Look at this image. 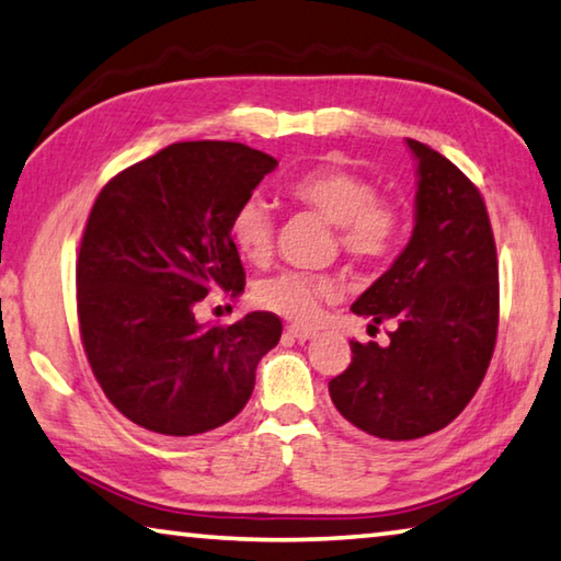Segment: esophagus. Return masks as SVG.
<instances>
[{"mask_svg": "<svg viewBox=\"0 0 561 561\" xmlns=\"http://www.w3.org/2000/svg\"><path fill=\"white\" fill-rule=\"evenodd\" d=\"M287 334H289L291 339H297V341H309V339L317 336V331H311V329H307V327H289Z\"/></svg>", "mask_w": 561, "mask_h": 561, "instance_id": "1", "label": "esophagus"}]
</instances>
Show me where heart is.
Here are the masks:
<instances>
[{
	"mask_svg": "<svg viewBox=\"0 0 561 561\" xmlns=\"http://www.w3.org/2000/svg\"><path fill=\"white\" fill-rule=\"evenodd\" d=\"M291 203L319 213L336 227L341 252L356 264H378L396 250L403 217L396 203L376 195L366 178L339 165H317L304 170L287 185ZM232 242L244 260L264 264L274 250V215L262 197L244 201L232 217ZM334 294L327 277L307 272H279L262 279L254 301L289 321H307L319 314L321 301Z\"/></svg>",
	"mask_w": 561,
	"mask_h": 561,
	"instance_id": "1",
	"label": "heart"
}]
</instances>
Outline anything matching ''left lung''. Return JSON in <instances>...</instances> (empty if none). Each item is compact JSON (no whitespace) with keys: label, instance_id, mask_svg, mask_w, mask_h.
Here are the masks:
<instances>
[{"label":"left lung","instance_id":"left-lung-1","mask_svg":"<svg viewBox=\"0 0 561 561\" xmlns=\"http://www.w3.org/2000/svg\"><path fill=\"white\" fill-rule=\"evenodd\" d=\"M415 158V225L405 250L354 301L391 344L351 341L329 393L351 425L381 440H415L462 413L497 339V252L480 190L438 150L405 138ZM371 324V327H374Z\"/></svg>","mask_w":561,"mask_h":561}]
</instances>
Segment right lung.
<instances>
[{
  "label": "right lung",
  "instance_id": "1",
  "mask_svg": "<svg viewBox=\"0 0 561 561\" xmlns=\"http://www.w3.org/2000/svg\"><path fill=\"white\" fill-rule=\"evenodd\" d=\"M277 160L242 144L187 140L108 180L76 262L83 348L103 393L140 428L201 435L242 411L282 321L195 319L213 289L240 294L232 217Z\"/></svg>",
  "mask_w": 561,
  "mask_h": 561
}]
</instances>
